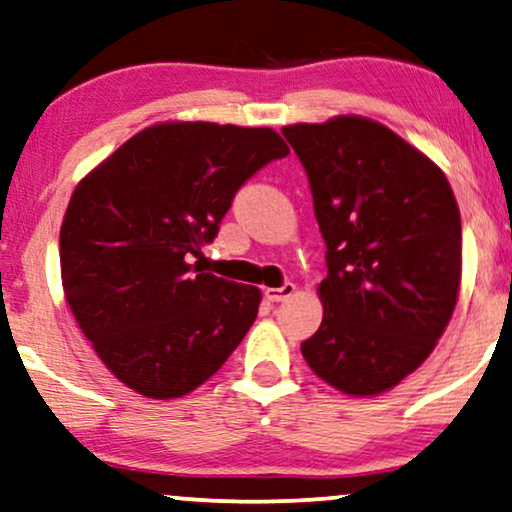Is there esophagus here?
<instances>
[{
    "instance_id": "esophagus-1",
    "label": "esophagus",
    "mask_w": 512,
    "mask_h": 512,
    "mask_svg": "<svg viewBox=\"0 0 512 512\" xmlns=\"http://www.w3.org/2000/svg\"><path fill=\"white\" fill-rule=\"evenodd\" d=\"M263 294H265V298H268V301H272V303L287 301L289 296L296 294V284L287 282V284H284V287H268V289L263 291Z\"/></svg>"
}]
</instances>
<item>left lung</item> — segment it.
<instances>
[{"instance_id":"1","label":"left lung","mask_w":512,"mask_h":512,"mask_svg":"<svg viewBox=\"0 0 512 512\" xmlns=\"http://www.w3.org/2000/svg\"><path fill=\"white\" fill-rule=\"evenodd\" d=\"M327 244L308 367L353 397L395 388L433 353L459 301L461 214L433 159L360 115L291 124Z\"/></svg>"}]
</instances>
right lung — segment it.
<instances>
[{"label": "right lung", "instance_id": "1", "mask_svg": "<svg viewBox=\"0 0 512 512\" xmlns=\"http://www.w3.org/2000/svg\"><path fill=\"white\" fill-rule=\"evenodd\" d=\"M287 155L268 126L159 122L77 183L61 225L65 301L126 388L188 395L247 336L261 289L188 256L214 240L244 181Z\"/></svg>", "mask_w": 512, "mask_h": 512}]
</instances>
